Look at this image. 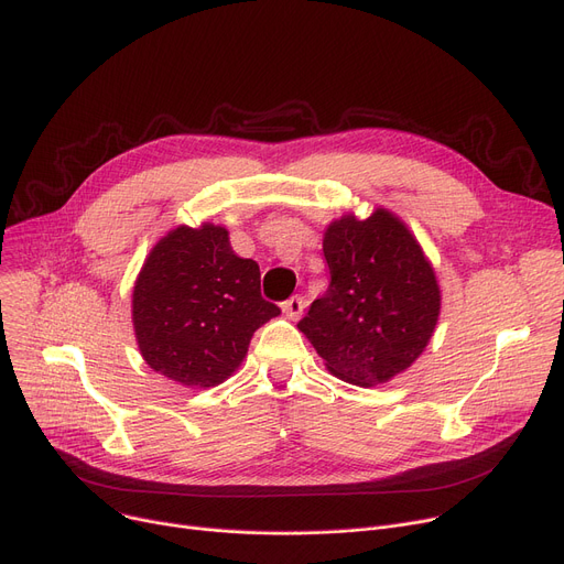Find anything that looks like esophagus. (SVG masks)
<instances>
[{"instance_id": "1", "label": "esophagus", "mask_w": 564, "mask_h": 564, "mask_svg": "<svg viewBox=\"0 0 564 564\" xmlns=\"http://www.w3.org/2000/svg\"><path fill=\"white\" fill-rule=\"evenodd\" d=\"M304 306H306L304 297H300V294H292L290 300L283 302V313H285L290 319H300L302 313H304Z\"/></svg>"}]
</instances>
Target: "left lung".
<instances>
[{
  "instance_id": "left-lung-1",
  "label": "left lung",
  "mask_w": 564,
  "mask_h": 564,
  "mask_svg": "<svg viewBox=\"0 0 564 564\" xmlns=\"http://www.w3.org/2000/svg\"><path fill=\"white\" fill-rule=\"evenodd\" d=\"M329 288L300 319L327 368L357 387L406 370L427 347L441 294L432 264L406 226L387 210L345 215L322 242Z\"/></svg>"
}]
</instances>
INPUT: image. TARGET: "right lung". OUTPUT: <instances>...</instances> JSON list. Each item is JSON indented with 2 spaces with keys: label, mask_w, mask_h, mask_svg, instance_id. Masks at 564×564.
Masks as SVG:
<instances>
[{
  "label": "right lung",
  "mask_w": 564,
  "mask_h": 564,
  "mask_svg": "<svg viewBox=\"0 0 564 564\" xmlns=\"http://www.w3.org/2000/svg\"><path fill=\"white\" fill-rule=\"evenodd\" d=\"M281 313L260 294V267L235 256L228 230H171L145 258L132 294L141 357L185 387H215L242 364L251 336Z\"/></svg>",
  "instance_id": "1"
}]
</instances>
